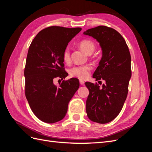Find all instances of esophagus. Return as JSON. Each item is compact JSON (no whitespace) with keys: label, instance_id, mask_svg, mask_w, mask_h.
<instances>
[{"label":"esophagus","instance_id":"obj_1","mask_svg":"<svg viewBox=\"0 0 152 152\" xmlns=\"http://www.w3.org/2000/svg\"><path fill=\"white\" fill-rule=\"evenodd\" d=\"M80 85H84V81L80 80Z\"/></svg>","mask_w":152,"mask_h":152}]
</instances>
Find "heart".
Returning <instances> with one entry per match:
<instances>
[{
	"label": "heart",
	"instance_id": "obj_1",
	"mask_svg": "<svg viewBox=\"0 0 152 152\" xmlns=\"http://www.w3.org/2000/svg\"><path fill=\"white\" fill-rule=\"evenodd\" d=\"M79 48L87 54L93 53L96 49V45L93 41L89 39H84L79 43ZM63 59L65 63H68L71 60L70 50L66 48L63 53ZM91 66L89 65L73 66L70 69L69 73L71 77H77L80 80H85L89 77Z\"/></svg>",
	"mask_w": 152,
	"mask_h": 152
}]
</instances>
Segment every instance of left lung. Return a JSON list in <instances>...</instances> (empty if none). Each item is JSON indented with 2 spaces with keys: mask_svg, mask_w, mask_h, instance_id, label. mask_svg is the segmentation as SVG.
<instances>
[{
  "mask_svg": "<svg viewBox=\"0 0 152 152\" xmlns=\"http://www.w3.org/2000/svg\"><path fill=\"white\" fill-rule=\"evenodd\" d=\"M99 43L102 58L93 77L98 84L86 82L89 94L86 100V113L91 121L106 124L115 118L121 112L128 93L131 77V54L126 40L118 32L106 26L86 30Z\"/></svg>",
  "mask_w": 152,
  "mask_h": 152,
  "instance_id": "8db88e82",
  "label": "left lung"
}]
</instances>
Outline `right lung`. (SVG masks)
<instances>
[{
	"instance_id": "1",
	"label": "right lung",
	"mask_w": 152,
	"mask_h": 152,
	"mask_svg": "<svg viewBox=\"0 0 152 152\" xmlns=\"http://www.w3.org/2000/svg\"><path fill=\"white\" fill-rule=\"evenodd\" d=\"M81 30L49 26L41 30L30 45L24 71L25 96L32 112L42 122L53 124L62 120L69 102L79 89L76 78L64 80L58 87L53 81L67 77L63 53Z\"/></svg>"
}]
</instances>
